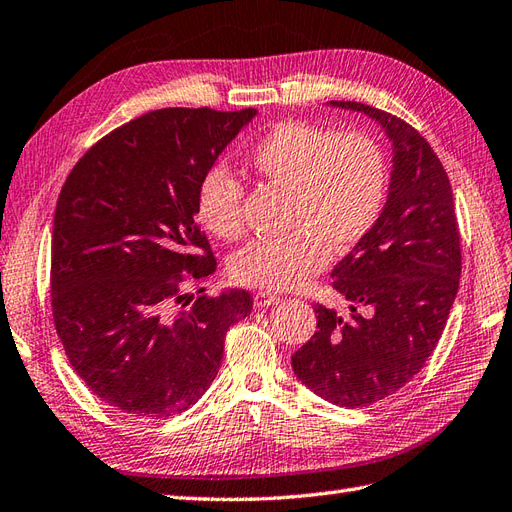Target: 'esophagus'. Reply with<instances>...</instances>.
<instances>
[{"label":"esophagus","instance_id":"34e87169","mask_svg":"<svg viewBox=\"0 0 512 512\" xmlns=\"http://www.w3.org/2000/svg\"><path fill=\"white\" fill-rule=\"evenodd\" d=\"M280 302H282V297L271 295V293H267V291H258V293L254 295V306H256V308H269V306H276V304H280Z\"/></svg>","mask_w":512,"mask_h":512}]
</instances>
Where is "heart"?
Segmentation results:
<instances>
[{"mask_svg": "<svg viewBox=\"0 0 512 512\" xmlns=\"http://www.w3.org/2000/svg\"><path fill=\"white\" fill-rule=\"evenodd\" d=\"M260 180L291 195L280 241H254L230 260L236 284L286 291L328 265L330 252L347 254L376 228L389 191L382 145L363 130L280 121L247 152ZM195 213L217 239L236 241L245 232L243 189L226 167L208 169L195 191Z\"/></svg>", "mask_w": 512, "mask_h": 512, "instance_id": "b5f03b06", "label": "heart"}]
</instances>
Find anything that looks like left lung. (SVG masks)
Instances as JSON below:
<instances>
[{
    "label": "left lung",
    "instance_id": "left-lung-1",
    "mask_svg": "<svg viewBox=\"0 0 512 512\" xmlns=\"http://www.w3.org/2000/svg\"><path fill=\"white\" fill-rule=\"evenodd\" d=\"M393 143L382 215L332 271L350 317L315 306L317 332L293 354L295 376L330 404H376L413 380L439 343L458 293L460 232L450 178L430 143L400 117L360 102Z\"/></svg>",
    "mask_w": 512,
    "mask_h": 512
}]
</instances>
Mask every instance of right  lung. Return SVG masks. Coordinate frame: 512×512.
<instances>
[{
  "label": "right lung",
  "mask_w": 512,
  "mask_h": 512,
  "mask_svg": "<svg viewBox=\"0 0 512 512\" xmlns=\"http://www.w3.org/2000/svg\"><path fill=\"white\" fill-rule=\"evenodd\" d=\"M256 108H160L112 130L71 169L52 230V315L71 367L132 417L193 406L217 378L230 326L254 299H193L217 269L195 191ZM204 293V289H199Z\"/></svg>",
  "instance_id": "right-lung-1"
}]
</instances>
